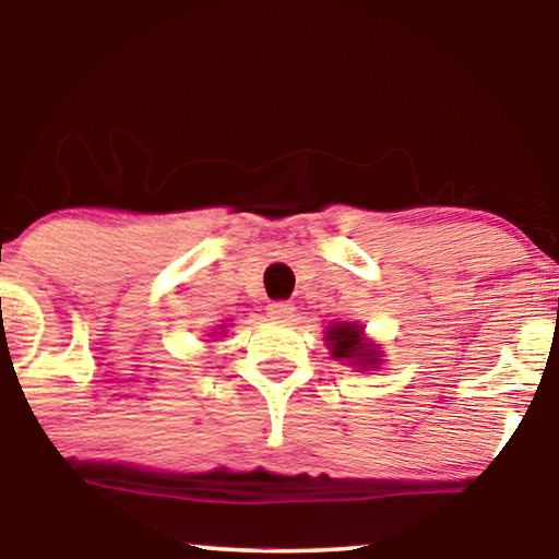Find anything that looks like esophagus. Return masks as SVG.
I'll list each match as a JSON object with an SVG mask.
<instances>
[{
    "label": "esophagus",
    "instance_id": "esophagus-1",
    "mask_svg": "<svg viewBox=\"0 0 559 559\" xmlns=\"http://www.w3.org/2000/svg\"><path fill=\"white\" fill-rule=\"evenodd\" d=\"M266 312H270V318L274 323H289V320L295 318V305L293 302H270L266 305Z\"/></svg>",
    "mask_w": 559,
    "mask_h": 559
}]
</instances>
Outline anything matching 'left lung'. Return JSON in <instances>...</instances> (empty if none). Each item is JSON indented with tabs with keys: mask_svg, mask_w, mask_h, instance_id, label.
<instances>
[{
	"mask_svg": "<svg viewBox=\"0 0 559 559\" xmlns=\"http://www.w3.org/2000/svg\"><path fill=\"white\" fill-rule=\"evenodd\" d=\"M325 346L335 361H346V366L361 371H377L381 361V348L373 338H366L361 323H331L325 331Z\"/></svg>",
	"mask_w": 559,
	"mask_h": 559,
	"instance_id": "8db88e82",
	"label": "left lung"
}]
</instances>
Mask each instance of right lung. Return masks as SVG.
<instances>
[{
    "mask_svg": "<svg viewBox=\"0 0 559 559\" xmlns=\"http://www.w3.org/2000/svg\"><path fill=\"white\" fill-rule=\"evenodd\" d=\"M226 328H228V325H221V328H218V331H216V333H213V335H218V333H221V335H224V333H226Z\"/></svg>",
    "mask_w": 559,
    "mask_h": 559,
    "instance_id": "1",
    "label": "right lung"
}]
</instances>
